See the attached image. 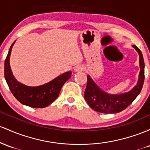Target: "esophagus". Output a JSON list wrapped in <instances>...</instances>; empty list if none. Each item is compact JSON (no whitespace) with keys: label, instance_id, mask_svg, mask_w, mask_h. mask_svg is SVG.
I'll return each mask as SVG.
<instances>
[{"label":"esophagus","instance_id":"1","mask_svg":"<svg viewBox=\"0 0 150 150\" xmlns=\"http://www.w3.org/2000/svg\"><path fill=\"white\" fill-rule=\"evenodd\" d=\"M83 67L81 66V65H78V66L75 67L74 71L76 72H81L83 71Z\"/></svg>","mask_w":150,"mask_h":150}]
</instances>
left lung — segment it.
I'll list each match as a JSON object with an SVG mask.
<instances>
[{
	"mask_svg": "<svg viewBox=\"0 0 150 150\" xmlns=\"http://www.w3.org/2000/svg\"><path fill=\"white\" fill-rule=\"evenodd\" d=\"M139 55V80L137 85L127 93L120 95H111L103 91L98 87L90 76H87V84L84 92V98L88 105L95 111L102 113H116L125 110L133 102L142 90L144 80V62L139 49L133 45Z\"/></svg>",
	"mask_w": 150,
	"mask_h": 150,
	"instance_id": "1",
	"label": "left lung"
}]
</instances>
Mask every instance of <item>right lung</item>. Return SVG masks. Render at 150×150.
<instances>
[{
	"label": "right lung",
	"mask_w": 150,
	"mask_h": 150,
	"mask_svg": "<svg viewBox=\"0 0 150 150\" xmlns=\"http://www.w3.org/2000/svg\"><path fill=\"white\" fill-rule=\"evenodd\" d=\"M14 43L10 47L4 64L5 79L11 93L17 100L23 105L35 108L47 107L58 97L62 87L71 76V72H66L59 76L50 83L40 86L30 87L19 83L13 76L9 62L11 50Z\"/></svg>",
	"instance_id": "add662e5"
}]
</instances>
